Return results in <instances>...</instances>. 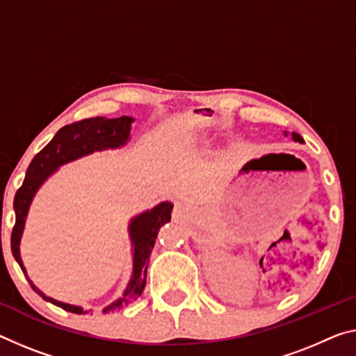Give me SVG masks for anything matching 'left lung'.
<instances>
[{
    "label": "left lung",
    "mask_w": 356,
    "mask_h": 356,
    "mask_svg": "<svg viewBox=\"0 0 356 356\" xmlns=\"http://www.w3.org/2000/svg\"><path fill=\"white\" fill-rule=\"evenodd\" d=\"M291 136H293V140H296V143H301V144L304 143V139H302V138H301L300 134H298V133H293Z\"/></svg>",
    "instance_id": "1"
}]
</instances>
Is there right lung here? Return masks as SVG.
I'll list each match as a JSON object with an SVG mask.
<instances>
[{"label": "right lung", "instance_id": "1", "mask_svg": "<svg viewBox=\"0 0 356 356\" xmlns=\"http://www.w3.org/2000/svg\"><path fill=\"white\" fill-rule=\"evenodd\" d=\"M131 117H118V118H83L60 128L54 139L44 147L36 156L33 158L30 166L26 169V176L22 187L17 190L14 196V211H15V225L10 234V249L13 255L20 264L24 270L25 277L28 279L26 270L22 263L19 244L20 236L25 227V218L28 213V207L35 196L36 190L41 187V184L52 174L56 168L65 165L67 161L76 160L83 155L93 154L95 150L104 149H117L123 145L129 138V128H131ZM171 202H160L152 211L143 212L140 216L134 217L129 225V238L134 245V257H133V277L129 280L127 291L123 293L120 300L112 302L109 307L104 309L106 312L118 310L128 306L129 302L136 300L143 295L145 286V277H147V268L152 249L155 245V239L158 231L163 225L171 220L172 212ZM30 282L31 289L35 290L39 296H42L46 301H50L55 306L67 310L72 314H87L88 310H83L79 306H71L60 301H55L52 298H47L42 291H39L35 285Z\"/></svg>", "mask_w": 356, "mask_h": 356}]
</instances>
